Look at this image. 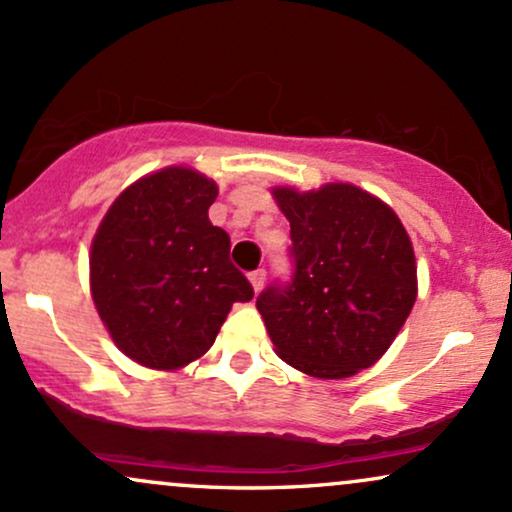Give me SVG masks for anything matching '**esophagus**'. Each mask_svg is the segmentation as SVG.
I'll return each mask as SVG.
<instances>
[{
	"label": "esophagus",
	"instance_id": "esophagus-1",
	"mask_svg": "<svg viewBox=\"0 0 512 512\" xmlns=\"http://www.w3.org/2000/svg\"><path fill=\"white\" fill-rule=\"evenodd\" d=\"M248 279H250V284H252V289H255V293H260L262 286H264V279H267V272H264V269H255V272L248 274Z\"/></svg>",
	"mask_w": 512,
	"mask_h": 512
}]
</instances>
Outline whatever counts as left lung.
<instances>
[{"instance_id": "obj_1", "label": "left lung", "mask_w": 512, "mask_h": 512, "mask_svg": "<svg viewBox=\"0 0 512 512\" xmlns=\"http://www.w3.org/2000/svg\"><path fill=\"white\" fill-rule=\"evenodd\" d=\"M291 223V281L257 296L276 354L313 378L339 380L390 349L416 301V260L397 214L349 182L313 192L276 187Z\"/></svg>"}]
</instances>
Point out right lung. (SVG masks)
Returning <instances> with one entry per match:
<instances>
[{
	"label": "right lung",
	"mask_w": 512,
	"mask_h": 512,
	"mask_svg": "<svg viewBox=\"0 0 512 512\" xmlns=\"http://www.w3.org/2000/svg\"><path fill=\"white\" fill-rule=\"evenodd\" d=\"M216 195L207 175L163 168L129 185L93 238V303L117 349L146 368L204 356L233 303L255 296L228 233L209 221Z\"/></svg>",
	"instance_id": "1"
}]
</instances>
